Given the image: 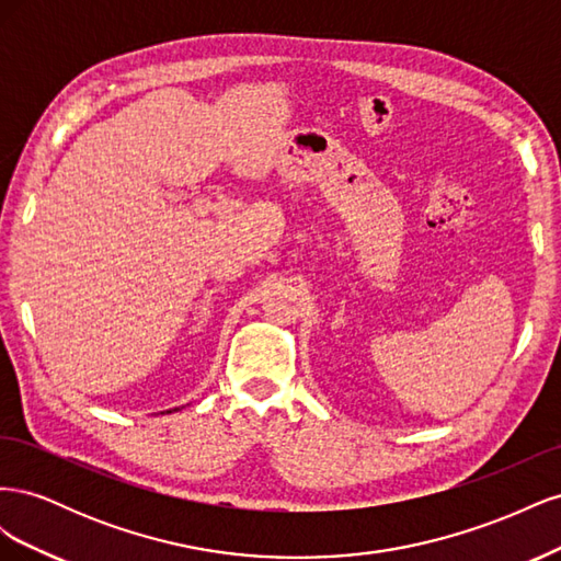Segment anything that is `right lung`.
<instances>
[{
	"label": "right lung",
	"instance_id": "1",
	"mask_svg": "<svg viewBox=\"0 0 561 561\" xmlns=\"http://www.w3.org/2000/svg\"><path fill=\"white\" fill-rule=\"evenodd\" d=\"M180 410V407H175V410H168V412H161V414H171V412H178Z\"/></svg>",
	"mask_w": 561,
	"mask_h": 561
}]
</instances>
